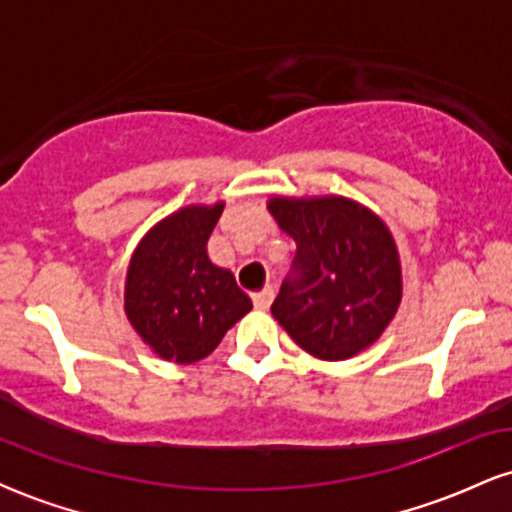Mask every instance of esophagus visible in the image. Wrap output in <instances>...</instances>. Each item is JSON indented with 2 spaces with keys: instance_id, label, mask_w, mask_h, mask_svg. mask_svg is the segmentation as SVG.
<instances>
[{
  "instance_id": "34e87169",
  "label": "esophagus",
  "mask_w": 512,
  "mask_h": 512,
  "mask_svg": "<svg viewBox=\"0 0 512 512\" xmlns=\"http://www.w3.org/2000/svg\"><path fill=\"white\" fill-rule=\"evenodd\" d=\"M272 301H274V286H264L260 293L252 296V303H255L257 310H267L269 305H272Z\"/></svg>"
}]
</instances>
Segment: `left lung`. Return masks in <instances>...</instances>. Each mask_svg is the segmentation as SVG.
<instances>
[{
  "mask_svg": "<svg viewBox=\"0 0 512 512\" xmlns=\"http://www.w3.org/2000/svg\"><path fill=\"white\" fill-rule=\"evenodd\" d=\"M269 211L296 240L272 315L293 342L322 361L356 356L383 334L402 298L390 231L342 197L272 199Z\"/></svg>",
  "mask_w": 512,
  "mask_h": 512,
  "instance_id": "left-lung-1",
  "label": "left lung"
}]
</instances>
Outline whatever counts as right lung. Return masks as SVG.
Masks as SVG:
<instances>
[{
  "label": "right lung",
  "mask_w": 512,
  "mask_h": 512,
  "mask_svg": "<svg viewBox=\"0 0 512 512\" xmlns=\"http://www.w3.org/2000/svg\"><path fill=\"white\" fill-rule=\"evenodd\" d=\"M221 211L223 204L180 209L151 228L129 264L127 317L166 361H202L252 308L233 274L207 257Z\"/></svg>",
  "instance_id": "right-lung-1"
}]
</instances>
